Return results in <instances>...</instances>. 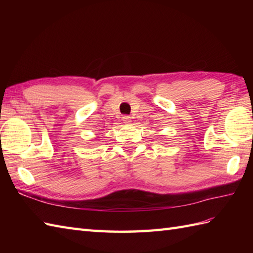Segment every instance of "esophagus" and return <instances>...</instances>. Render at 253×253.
Wrapping results in <instances>:
<instances>
[{"instance_id":"esophagus-1","label":"esophagus","mask_w":253,"mask_h":253,"mask_svg":"<svg viewBox=\"0 0 253 253\" xmlns=\"http://www.w3.org/2000/svg\"><path fill=\"white\" fill-rule=\"evenodd\" d=\"M123 122L125 123V124H128V123H130V118H129V116H127V115H125V116H123Z\"/></svg>"}]
</instances>
